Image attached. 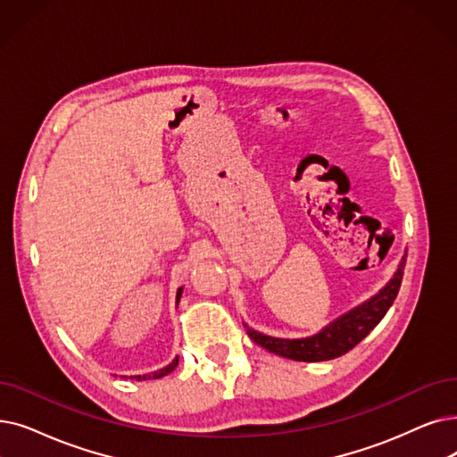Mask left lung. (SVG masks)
I'll list each match as a JSON object with an SVG mask.
<instances>
[{"label": "left lung", "instance_id": "8db88e82", "mask_svg": "<svg viewBox=\"0 0 457 457\" xmlns=\"http://www.w3.org/2000/svg\"><path fill=\"white\" fill-rule=\"evenodd\" d=\"M407 257V255H405ZM405 257L402 260L398 270L390 278V282L373 295L370 301L362 303L361 306L353 308L351 312L344 313L338 320H334L327 325L321 332H317L310 338L301 340H284V338H272V336L262 334L253 328L246 327L250 338L265 347L267 351L280 354L284 359L299 361V362H323L342 356L351 351L356 344H361L366 336L377 327L392 303L398 296L403 269H405Z\"/></svg>", "mask_w": 457, "mask_h": 457}]
</instances>
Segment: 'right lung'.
I'll use <instances>...</instances> for the list:
<instances>
[{
  "mask_svg": "<svg viewBox=\"0 0 457 457\" xmlns=\"http://www.w3.org/2000/svg\"><path fill=\"white\" fill-rule=\"evenodd\" d=\"M181 295H183V287H179L177 289V303H179V299H181ZM177 364H179V356H175V359L171 361V364H168L166 368H161V370H156V371H151V373H145V375H130V379H136V381H149V379H161V377H164V375H168V373H171L175 368H177Z\"/></svg>",
  "mask_w": 457,
  "mask_h": 457,
  "instance_id": "add662e5",
  "label": "right lung"
}]
</instances>
